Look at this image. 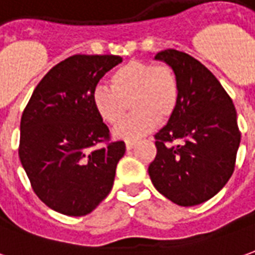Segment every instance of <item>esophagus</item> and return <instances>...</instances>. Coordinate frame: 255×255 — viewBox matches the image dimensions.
I'll use <instances>...</instances> for the list:
<instances>
[{
    "label": "esophagus",
    "mask_w": 255,
    "mask_h": 255,
    "mask_svg": "<svg viewBox=\"0 0 255 255\" xmlns=\"http://www.w3.org/2000/svg\"><path fill=\"white\" fill-rule=\"evenodd\" d=\"M134 145H136V141H133V140H128V141H126V148H128V150H131Z\"/></svg>",
    "instance_id": "obj_1"
}]
</instances>
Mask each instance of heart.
Masks as SVG:
<instances>
[{
    "label": "heart",
    "mask_w": 255,
    "mask_h": 255,
    "mask_svg": "<svg viewBox=\"0 0 255 255\" xmlns=\"http://www.w3.org/2000/svg\"><path fill=\"white\" fill-rule=\"evenodd\" d=\"M180 83L176 72L166 64L131 59L110 75V89L98 84L91 103L100 119L115 126L128 111L131 114L115 129L119 138H137L155 125L168 122L179 105Z\"/></svg>",
    "instance_id": "heart-1"
}]
</instances>
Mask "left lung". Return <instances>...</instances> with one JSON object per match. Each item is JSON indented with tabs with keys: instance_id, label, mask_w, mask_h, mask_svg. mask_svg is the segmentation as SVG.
Here are the masks:
<instances>
[{
	"instance_id": "1",
	"label": "left lung",
	"mask_w": 255,
	"mask_h": 255,
	"mask_svg": "<svg viewBox=\"0 0 255 255\" xmlns=\"http://www.w3.org/2000/svg\"><path fill=\"white\" fill-rule=\"evenodd\" d=\"M173 68L180 98L173 117L154 136L148 166L154 187L182 207L210 200L231 179L240 144L236 108L210 69L178 50L155 55Z\"/></svg>"
}]
</instances>
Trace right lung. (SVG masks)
I'll use <instances>...</instances> for the list:
<instances>
[{
  "label": "right lung",
  "mask_w": 255,
  "mask_h": 255,
  "mask_svg": "<svg viewBox=\"0 0 255 255\" xmlns=\"http://www.w3.org/2000/svg\"><path fill=\"white\" fill-rule=\"evenodd\" d=\"M118 55L76 54L40 80L20 118L19 158L37 197L69 217L90 214L110 194L124 141H112L91 103Z\"/></svg>",
  "instance_id": "add662e5"
}]
</instances>
